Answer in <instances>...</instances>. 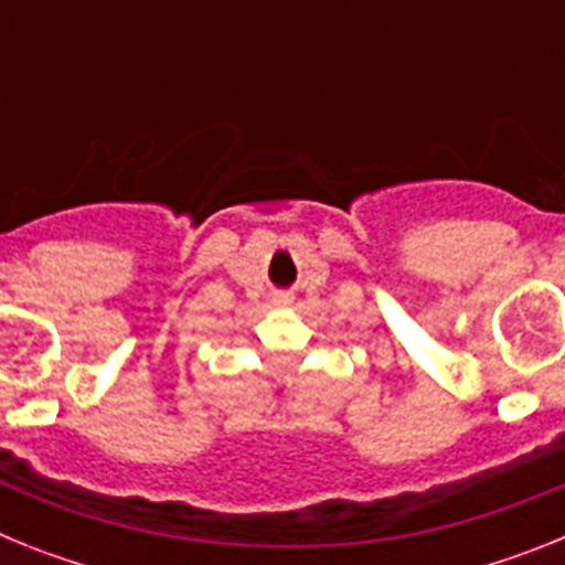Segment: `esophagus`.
<instances>
[{
    "label": "esophagus",
    "mask_w": 565,
    "mask_h": 565,
    "mask_svg": "<svg viewBox=\"0 0 565 565\" xmlns=\"http://www.w3.org/2000/svg\"><path fill=\"white\" fill-rule=\"evenodd\" d=\"M274 306H277V308L291 306V297H288V294H274Z\"/></svg>",
    "instance_id": "obj_1"
}]
</instances>
